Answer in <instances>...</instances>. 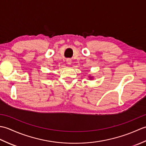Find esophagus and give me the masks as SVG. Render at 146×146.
Wrapping results in <instances>:
<instances>
[{"mask_svg": "<svg viewBox=\"0 0 146 146\" xmlns=\"http://www.w3.org/2000/svg\"><path fill=\"white\" fill-rule=\"evenodd\" d=\"M66 63H67L68 64H71V59H67V60H66Z\"/></svg>", "mask_w": 146, "mask_h": 146, "instance_id": "esophagus-1", "label": "esophagus"}]
</instances>
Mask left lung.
<instances>
[{"mask_svg": "<svg viewBox=\"0 0 146 146\" xmlns=\"http://www.w3.org/2000/svg\"><path fill=\"white\" fill-rule=\"evenodd\" d=\"M90 78H92V77H90Z\"/></svg>", "mask_w": 146, "mask_h": 146, "instance_id": "left-lung-1", "label": "left lung"}]
</instances>
